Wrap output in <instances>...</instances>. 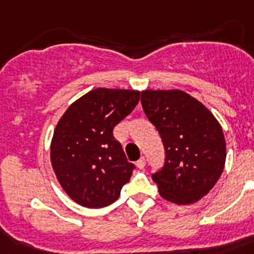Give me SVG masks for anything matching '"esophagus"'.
I'll return each instance as SVG.
<instances>
[{
  "label": "esophagus",
  "instance_id": "esophagus-1",
  "mask_svg": "<svg viewBox=\"0 0 254 254\" xmlns=\"http://www.w3.org/2000/svg\"><path fill=\"white\" fill-rule=\"evenodd\" d=\"M137 167L139 168V170H143V168H145V167H146V159H145V158H141V159L138 160Z\"/></svg>",
  "mask_w": 254,
  "mask_h": 254
}]
</instances>
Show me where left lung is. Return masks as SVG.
<instances>
[{
    "label": "left lung",
    "instance_id": "left-lung-1",
    "mask_svg": "<svg viewBox=\"0 0 254 254\" xmlns=\"http://www.w3.org/2000/svg\"><path fill=\"white\" fill-rule=\"evenodd\" d=\"M141 103L166 150L164 166L151 175L160 195L177 205L197 202L223 172L222 127L202 103L180 90H146Z\"/></svg>",
    "mask_w": 254,
    "mask_h": 254
}]
</instances>
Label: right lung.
<instances>
[{
    "mask_svg": "<svg viewBox=\"0 0 254 254\" xmlns=\"http://www.w3.org/2000/svg\"><path fill=\"white\" fill-rule=\"evenodd\" d=\"M138 102L139 91L95 88L60 119L51 143V162L64 190L80 206L111 205L130 180L135 166L127 162L113 129Z\"/></svg>",
    "mask_w": 254,
    "mask_h": 254,
    "instance_id": "obj_1",
    "label": "right lung"
}]
</instances>
